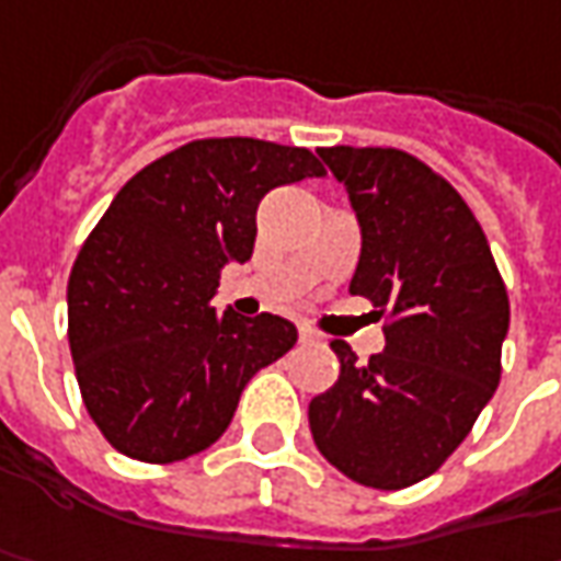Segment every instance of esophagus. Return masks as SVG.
<instances>
[{
    "instance_id": "esophagus-1",
    "label": "esophagus",
    "mask_w": 561,
    "mask_h": 561,
    "mask_svg": "<svg viewBox=\"0 0 561 561\" xmlns=\"http://www.w3.org/2000/svg\"><path fill=\"white\" fill-rule=\"evenodd\" d=\"M298 339H300V344H310V341H319V335H317V332H313V329H307V325H300V329H298Z\"/></svg>"
}]
</instances>
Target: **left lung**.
Wrapping results in <instances>:
<instances>
[{
    "label": "left lung",
    "mask_w": 561,
    "mask_h": 561,
    "mask_svg": "<svg viewBox=\"0 0 561 561\" xmlns=\"http://www.w3.org/2000/svg\"><path fill=\"white\" fill-rule=\"evenodd\" d=\"M359 222L351 295L388 313L385 351L357 363L332 341L339 381L310 400L319 454L351 481L400 491L435 474L500 385L510 298L469 204L397 148H322Z\"/></svg>",
    "instance_id": "1"
}]
</instances>
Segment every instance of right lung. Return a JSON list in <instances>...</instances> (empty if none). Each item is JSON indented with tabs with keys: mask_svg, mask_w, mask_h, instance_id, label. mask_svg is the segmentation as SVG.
Wrapping results in <instances>:
<instances>
[{
	"mask_svg": "<svg viewBox=\"0 0 561 561\" xmlns=\"http://www.w3.org/2000/svg\"><path fill=\"white\" fill-rule=\"evenodd\" d=\"M325 176L313 151L198 139L142 167L114 195L68 279L80 394L105 440L139 462H176L229 428L251 376L298 329L217 313L226 263L251 261L266 192Z\"/></svg>",
	"mask_w": 561,
	"mask_h": 561,
	"instance_id": "1",
	"label": "right lung"
}]
</instances>
